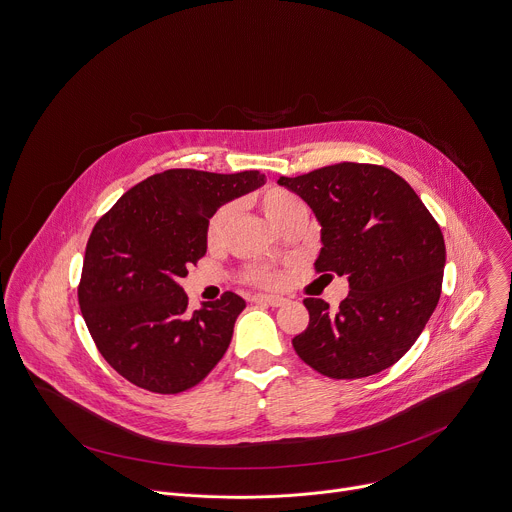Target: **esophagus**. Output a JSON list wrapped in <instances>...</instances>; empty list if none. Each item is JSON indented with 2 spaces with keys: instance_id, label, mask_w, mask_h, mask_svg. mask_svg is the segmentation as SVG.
Instances as JSON below:
<instances>
[{
  "instance_id": "esophagus-1",
  "label": "esophagus",
  "mask_w": 512,
  "mask_h": 512,
  "mask_svg": "<svg viewBox=\"0 0 512 512\" xmlns=\"http://www.w3.org/2000/svg\"><path fill=\"white\" fill-rule=\"evenodd\" d=\"M252 301L260 303V305H270V307H280L282 303H285V299L278 295H254Z\"/></svg>"
}]
</instances>
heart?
Wrapping results in <instances>:
<instances>
[{"label":"heart","instance_id":"heart-1","mask_svg":"<svg viewBox=\"0 0 512 512\" xmlns=\"http://www.w3.org/2000/svg\"><path fill=\"white\" fill-rule=\"evenodd\" d=\"M258 205H260L264 217L274 227H280L289 217H293L299 209H305V203L295 193L282 189V187L266 189L260 195ZM232 217H234V207L232 205H223L213 213V217L207 223V244L209 246L215 248L223 242ZM246 276H248L250 282H254V285H262V287H276L280 282V272L276 268H270V266H250L246 270Z\"/></svg>","mask_w":512,"mask_h":512}]
</instances>
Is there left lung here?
<instances>
[{
    "label": "left lung",
    "instance_id": "obj_1",
    "mask_svg": "<svg viewBox=\"0 0 512 512\" xmlns=\"http://www.w3.org/2000/svg\"><path fill=\"white\" fill-rule=\"evenodd\" d=\"M321 225L317 272L348 276L337 309L305 299L309 325L293 339L299 358L329 378H364L399 362L441 295L445 242L411 185L378 164L339 162L280 177Z\"/></svg>",
    "mask_w": 512,
    "mask_h": 512
}]
</instances>
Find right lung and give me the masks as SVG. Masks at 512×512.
Masks as SVG:
<instances>
[{
	"mask_svg": "<svg viewBox=\"0 0 512 512\" xmlns=\"http://www.w3.org/2000/svg\"><path fill=\"white\" fill-rule=\"evenodd\" d=\"M264 175L170 168L124 193L93 227L79 305L107 364L132 384L177 394L223 358L246 301L227 291L189 311L179 280L207 252L213 213Z\"/></svg>",
	"mask_w": 512,
	"mask_h": 512,
	"instance_id": "obj_1",
	"label": "right lung"
}]
</instances>
